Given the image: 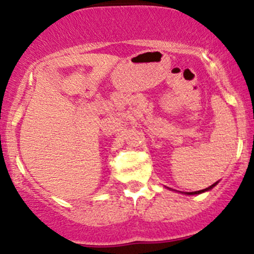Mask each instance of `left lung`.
Listing matches in <instances>:
<instances>
[{
	"mask_svg": "<svg viewBox=\"0 0 254 254\" xmlns=\"http://www.w3.org/2000/svg\"><path fill=\"white\" fill-rule=\"evenodd\" d=\"M217 183H215V184H212L211 186H209V188H206V189H204V190H199V191H194V192H185V194H199V193H203V192H205V191H209V190H211L212 188H214L215 185H216Z\"/></svg>",
	"mask_w": 254,
	"mask_h": 254,
	"instance_id": "left-lung-1",
	"label": "left lung"
}]
</instances>
